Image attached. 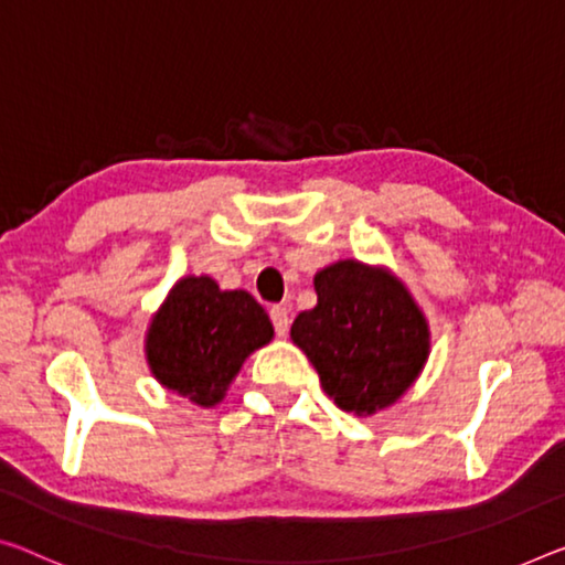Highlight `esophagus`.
I'll return each instance as SVG.
<instances>
[{
	"instance_id": "1",
	"label": "esophagus",
	"mask_w": 565,
	"mask_h": 565,
	"mask_svg": "<svg viewBox=\"0 0 565 565\" xmlns=\"http://www.w3.org/2000/svg\"><path fill=\"white\" fill-rule=\"evenodd\" d=\"M270 320L275 326V333L285 335V333H288V328H290V310L285 306H273L270 308Z\"/></svg>"
}]
</instances>
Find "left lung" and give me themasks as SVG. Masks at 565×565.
<instances>
[{
	"instance_id": "8db88e82",
	"label": "left lung",
	"mask_w": 565,
	"mask_h": 565,
	"mask_svg": "<svg viewBox=\"0 0 565 565\" xmlns=\"http://www.w3.org/2000/svg\"><path fill=\"white\" fill-rule=\"evenodd\" d=\"M318 306L290 328L323 392L345 412L373 414L414 384L429 353V328L402 282L343 259L316 275Z\"/></svg>"
}]
</instances>
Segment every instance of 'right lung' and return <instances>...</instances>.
Here are the masks:
<instances>
[{
  "label": "right lung",
  "mask_w": 565,
  "mask_h": 565,
  "mask_svg": "<svg viewBox=\"0 0 565 565\" xmlns=\"http://www.w3.org/2000/svg\"><path fill=\"white\" fill-rule=\"evenodd\" d=\"M273 341L265 308L212 277H184L153 316L146 355L153 376L199 406L222 402L249 353Z\"/></svg>",
  "instance_id": "right-lung-1"
}]
</instances>
